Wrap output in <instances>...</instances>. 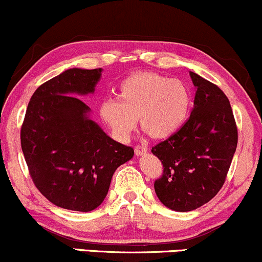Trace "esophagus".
<instances>
[{
  "label": "esophagus",
  "mask_w": 262,
  "mask_h": 262,
  "mask_svg": "<svg viewBox=\"0 0 262 262\" xmlns=\"http://www.w3.org/2000/svg\"><path fill=\"white\" fill-rule=\"evenodd\" d=\"M147 149H148V147H147L146 145H136L135 146V154H136L137 156H140V155L147 152Z\"/></svg>",
  "instance_id": "esophagus-1"
}]
</instances>
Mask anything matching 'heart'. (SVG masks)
I'll list each match as a JSON object with an SVG mask.
<instances>
[{"label": "heart", "instance_id": "b5f03b06", "mask_svg": "<svg viewBox=\"0 0 262 262\" xmlns=\"http://www.w3.org/2000/svg\"><path fill=\"white\" fill-rule=\"evenodd\" d=\"M189 106V90L183 81L143 72L120 84L117 100H105L100 116L120 140L130 136L139 117L147 135L167 139L186 122Z\"/></svg>", "mask_w": 262, "mask_h": 262}]
</instances>
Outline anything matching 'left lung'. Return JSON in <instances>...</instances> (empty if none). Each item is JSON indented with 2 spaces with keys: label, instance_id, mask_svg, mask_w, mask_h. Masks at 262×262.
<instances>
[{
  "label": "left lung",
  "instance_id": "left-lung-1",
  "mask_svg": "<svg viewBox=\"0 0 262 262\" xmlns=\"http://www.w3.org/2000/svg\"><path fill=\"white\" fill-rule=\"evenodd\" d=\"M196 88L189 119L168 139L152 147L163 164L155 181L167 208L190 211L214 198L224 184L237 145L230 102L215 84L190 72Z\"/></svg>",
  "mask_w": 262,
  "mask_h": 262
}]
</instances>
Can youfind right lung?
<instances>
[{
	"label": "right lung",
	"instance_id": "1",
	"mask_svg": "<svg viewBox=\"0 0 262 262\" xmlns=\"http://www.w3.org/2000/svg\"><path fill=\"white\" fill-rule=\"evenodd\" d=\"M101 69H68L38 86L20 127L29 176L57 207L76 211L98 208L117 167L134 148L108 137L89 119L79 95L93 93Z\"/></svg>",
	"mask_w": 262,
	"mask_h": 262
}]
</instances>
